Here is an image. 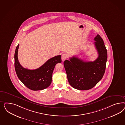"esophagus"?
Here are the masks:
<instances>
[{
	"label": "esophagus",
	"mask_w": 125,
	"mask_h": 125,
	"mask_svg": "<svg viewBox=\"0 0 125 125\" xmlns=\"http://www.w3.org/2000/svg\"><path fill=\"white\" fill-rule=\"evenodd\" d=\"M67 58V55L66 53H63L61 55V59L63 61H64Z\"/></svg>",
	"instance_id": "obj_1"
}]
</instances>
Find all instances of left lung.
<instances>
[{"instance_id":"left-lung-1","label":"left lung","mask_w":125,"mask_h":125,"mask_svg":"<svg viewBox=\"0 0 125 125\" xmlns=\"http://www.w3.org/2000/svg\"><path fill=\"white\" fill-rule=\"evenodd\" d=\"M98 56L94 61H84L73 56L66 60L64 65L67 79L72 87L80 90H89L102 78L107 60V52L104 42L98 34L94 39Z\"/></svg>"}]
</instances>
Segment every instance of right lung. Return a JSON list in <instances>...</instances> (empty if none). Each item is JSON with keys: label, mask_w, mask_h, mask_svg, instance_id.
Returning a JSON list of instances; mask_svg holds the SVG:
<instances>
[{"label": "right lung", "mask_w": 125, "mask_h": 125, "mask_svg": "<svg viewBox=\"0 0 125 125\" xmlns=\"http://www.w3.org/2000/svg\"><path fill=\"white\" fill-rule=\"evenodd\" d=\"M19 44L15 53V67L18 78L27 87L33 91L41 90L49 87L52 82L55 65L61 62V56L57 55L49 59L39 68L29 70L23 68L18 60Z\"/></svg>", "instance_id": "1"}]
</instances>
